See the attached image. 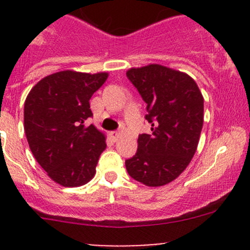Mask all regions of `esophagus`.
Here are the masks:
<instances>
[{"label": "esophagus", "instance_id": "obj_1", "mask_svg": "<svg viewBox=\"0 0 250 250\" xmlns=\"http://www.w3.org/2000/svg\"><path fill=\"white\" fill-rule=\"evenodd\" d=\"M120 132H111L110 133V137H111V139H112L113 141H116V140H118V138H120Z\"/></svg>", "mask_w": 250, "mask_h": 250}]
</instances>
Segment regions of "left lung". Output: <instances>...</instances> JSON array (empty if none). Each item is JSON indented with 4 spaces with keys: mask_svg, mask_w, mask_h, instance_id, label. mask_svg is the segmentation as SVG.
<instances>
[{
    "mask_svg": "<svg viewBox=\"0 0 250 250\" xmlns=\"http://www.w3.org/2000/svg\"><path fill=\"white\" fill-rule=\"evenodd\" d=\"M127 77L147 104L151 134H140L127 172L146 186H163L178 178L197 150L203 127V97L188 74L158 64L132 67Z\"/></svg>",
    "mask_w": 250,
    "mask_h": 250,
    "instance_id": "1",
    "label": "left lung"
}]
</instances>
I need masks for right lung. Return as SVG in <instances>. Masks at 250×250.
Instances as JSON below:
<instances>
[{
	"label": "right lung",
	"instance_id": "add662e5",
	"mask_svg": "<svg viewBox=\"0 0 250 250\" xmlns=\"http://www.w3.org/2000/svg\"><path fill=\"white\" fill-rule=\"evenodd\" d=\"M109 74L55 72L32 87L24 105V129L32 155L53 181L65 188L94 176L106 138L93 125L89 100Z\"/></svg>",
	"mask_w": 250,
	"mask_h": 250
}]
</instances>
